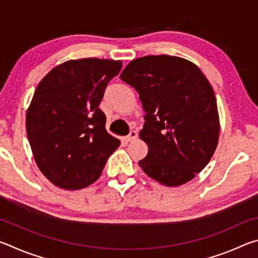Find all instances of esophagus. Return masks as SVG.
<instances>
[{"mask_svg":"<svg viewBox=\"0 0 258 258\" xmlns=\"http://www.w3.org/2000/svg\"><path fill=\"white\" fill-rule=\"evenodd\" d=\"M137 138H138V133L135 132V131H131L130 134L127 135V137H126V141L131 142V141H133V140H135Z\"/></svg>","mask_w":258,"mask_h":258,"instance_id":"obj_1","label":"esophagus"}]
</instances>
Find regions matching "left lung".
I'll list each match as a JSON object with an SVG mask.
<instances>
[{"instance_id":"1","label":"left lung","mask_w":258,"mask_h":258,"mask_svg":"<svg viewBox=\"0 0 258 258\" xmlns=\"http://www.w3.org/2000/svg\"><path fill=\"white\" fill-rule=\"evenodd\" d=\"M120 80L134 87L145 109L139 161L148 176L167 186L189 182L215 152L220 135L216 98L203 72L178 56L147 55L127 64Z\"/></svg>"}]
</instances>
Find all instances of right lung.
<instances>
[{
	"mask_svg": "<svg viewBox=\"0 0 258 258\" xmlns=\"http://www.w3.org/2000/svg\"><path fill=\"white\" fill-rule=\"evenodd\" d=\"M121 61L69 60L37 85L26 115L34 159L54 185L80 190L98 180L120 141L106 130L99 108Z\"/></svg>",
	"mask_w": 258,
	"mask_h": 258,
	"instance_id": "right-lung-1",
	"label": "right lung"
}]
</instances>
